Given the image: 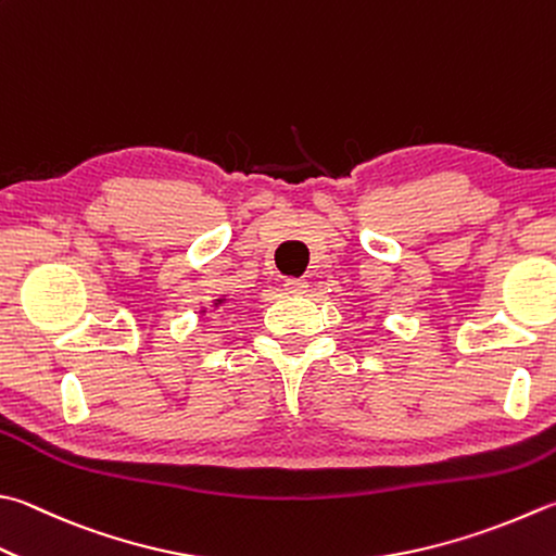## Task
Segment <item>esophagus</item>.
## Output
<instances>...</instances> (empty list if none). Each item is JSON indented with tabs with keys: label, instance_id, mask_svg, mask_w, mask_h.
<instances>
[{
	"label": "esophagus",
	"instance_id": "1",
	"mask_svg": "<svg viewBox=\"0 0 556 556\" xmlns=\"http://www.w3.org/2000/svg\"><path fill=\"white\" fill-rule=\"evenodd\" d=\"M288 290V295H305L307 292V280H300V278H288L286 286H282Z\"/></svg>",
	"mask_w": 556,
	"mask_h": 556
}]
</instances>
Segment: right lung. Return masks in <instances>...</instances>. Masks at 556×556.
<instances>
[{"mask_svg":"<svg viewBox=\"0 0 556 556\" xmlns=\"http://www.w3.org/2000/svg\"><path fill=\"white\" fill-rule=\"evenodd\" d=\"M219 305H225V298H219V300L213 302V307H219ZM203 312H205V309H203Z\"/></svg>","mask_w":556,"mask_h":556,"instance_id":"1","label":"right lung"}]
</instances>
